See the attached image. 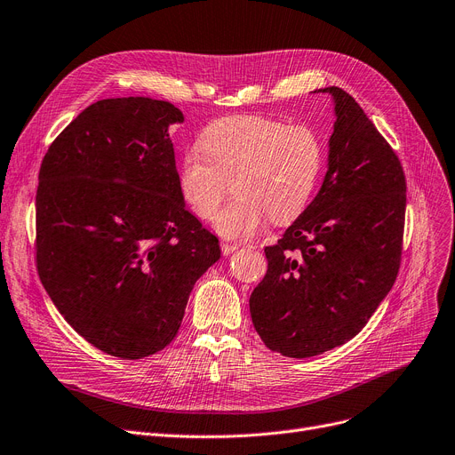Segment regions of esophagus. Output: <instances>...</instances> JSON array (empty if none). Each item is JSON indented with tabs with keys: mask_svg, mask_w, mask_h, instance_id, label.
<instances>
[{
	"mask_svg": "<svg viewBox=\"0 0 455 455\" xmlns=\"http://www.w3.org/2000/svg\"><path fill=\"white\" fill-rule=\"evenodd\" d=\"M237 249H240V247L234 245V243H221V251H223V254H225V256H230V254H232V252H235Z\"/></svg>",
	"mask_w": 455,
	"mask_h": 455,
	"instance_id": "esophagus-1",
	"label": "esophagus"
}]
</instances>
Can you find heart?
<instances>
[{"mask_svg": "<svg viewBox=\"0 0 455 455\" xmlns=\"http://www.w3.org/2000/svg\"><path fill=\"white\" fill-rule=\"evenodd\" d=\"M321 167L323 146L312 127L256 114L227 116L180 153L179 188L197 218L212 220L232 182L235 199L215 218V228L240 240L267 220H297L314 196Z\"/></svg>", "mask_w": 455, "mask_h": 455, "instance_id": "obj_1", "label": "heart"}]
</instances>
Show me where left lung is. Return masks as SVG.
<instances>
[{
    "mask_svg": "<svg viewBox=\"0 0 455 455\" xmlns=\"http://www.w3.org/2000/svg\"><path fill=\"white\" fill-rule=\"evenodd\" d=\"M333 95L328 172L315 199L266 247L267 273L249 300L261 341L288 357L336 348L360 333L400 269L402 164L350 93Z\"/></svg>",
    "mask_w": 455,
    "mask_h": 455,
    "instance_id": "1",
    "label": "left lung"
}]
</instances>
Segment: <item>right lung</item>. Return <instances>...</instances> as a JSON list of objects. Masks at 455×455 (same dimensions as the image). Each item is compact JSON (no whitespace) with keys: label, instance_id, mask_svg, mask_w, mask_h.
I'll list each match as a JSON object with an SVG mask.
<instances>
[{"label":"right lung","instance_id":"right-lung-1","mask_svg":"<svg viewBox=\"0 0 455 455\" xmlns=\"http://www.w3.org/2000/svg\"><path fill=\"white\" fill-rule=\"evenodd\" d=\"M151 98L101 100L47 149L36 189V269L95 348L140 360L170 345L220 240L184 206L172 124Z\"/></svg>","mask_w":455,"mask_h":455}]
</instances>
